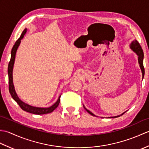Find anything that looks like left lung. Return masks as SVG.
<instances>
[{"instance_id": "8db88e82", "label": "left lung", "mask_w": 149, "mask_h": 149, "mask_svg": "<svg viewBox=\"0 0 149 149\" xmlns=\"http://www.w3.org/2000/svg\"><path fill=\"white\" fill-rule=\"evenodd\" d=\"M131 48L134 50V51L137 54V55L138 56V62H139V64H140V68L141 69V72H142V74H143V78L144 77V74H145V68H144V66H143V49H142L140 45V43H139L137 40H134L133 42H132V43L131 44ZM84 109L87 111V112L90 114L92 116H95V115L91 113V111H90L89 110H88L87 109H86L84 107ZM124 113H122L121 115H123ZM120 115L119 116H114V117H110V118H116V117H119Z\"/></svg>"}]
</instances>
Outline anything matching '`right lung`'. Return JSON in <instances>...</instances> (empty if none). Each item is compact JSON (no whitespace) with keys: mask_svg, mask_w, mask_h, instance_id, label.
Wrapping results in <instances>:
<instances>
[{"mask_svg":"<svg viewBox=\"0 0 149 149\" xmlns=\"http://www.w3.org/2000/svg\"><path fill=\"white\" fill-rule=\"evenodd\" d=\"M27 31V29H25L24 31L22 32L20 37L17 40V42H15V45H13L11 50V59L10 61L9 62L8 65V77H9V93H10L13 99L17 104L21 107L22 109L28 113L35 114V115H43V114H47L52 113L54 110L58 106L60 102V97L61 95L59 96L58 100H57V102L54 104L52 106L49 107H47V108H42V107H33L28 105V104L24 103L22 102V101L19 99L18 97L17 93L15 92V88L13 83V65L15 62V54L16 52H17V50L18 47L20 45L21 40L23 38L24 34H26Z\"/></svg>","mask_w":149,"mask_h":149,"instance_id":"1","label":"right lung"}]
</instances>
